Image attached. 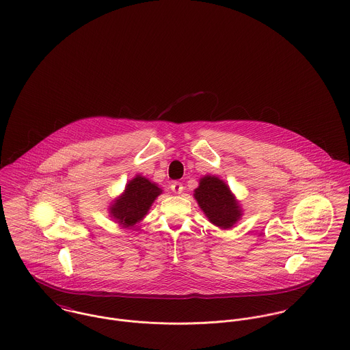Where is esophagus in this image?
Listing matches in <instances>:
<instances>
[{"label":"esophagus","mask_w":350,"mask_h":350,"mask_svg":"<svg viewBox=\"0 0 350 350\" xmlns=\"http://www.w3.org/2000/svg\"><path fill=\"white\" fill-rule=\"evenodd\" d=\"M171 190H172L175 194H182V191H183V185L179 183V182H172V183H171Z\"/></svg>","instance_id":"1"}]
</instances>
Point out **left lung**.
<instances>
[{
    "mask_svg": "<svg viewBox=\"0 0 350 350\" xmlns=\"http://www.w3.org/2000/svg\"><path fill=\"white\" fill-rule=\"evenodd\" d=\"M194 197L208 221L221 229H230L243 215L229 186L217 176H203Z\"/></svg>",
    "mask_w": 350,
    "mask_h": 350,
    "instance_id": "obj_1",
    "label": "left lung"
}]
</instances>
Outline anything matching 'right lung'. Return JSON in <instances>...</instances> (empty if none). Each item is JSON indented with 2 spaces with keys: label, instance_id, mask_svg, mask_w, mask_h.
<instances>
[{
  "label": "right lung",
  "instance_id": "obj_1",
  "mask_svg": "<svg viewBox=\"0 0 350 350\" xmlns=\"http://www.w3.org/2000/svg\"><path fill=\"white\" fill-rule=\"evenodd\" d=\"M161 194V189L152 183L147 178L136 175L128 182L125 191L114 203H111L110 217L124 228H131L140 222L148 213L152 203Z\"/></svg>",
  "mask_w": 350,
  "mask_h": 350
}]
</instances>
